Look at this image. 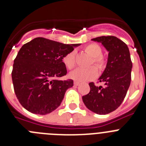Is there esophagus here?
<instances>
[{
	"mask_svg": "<svg viewBox=\"0 0 146 146\" xmlns=\"http://www.w3.org/2000/svg\"><path fill=\"white\" fill-rule=\"evenodd\" d=\"M74 86H80V83L79 82H77V81H74Z\"/></svg>",
	"mask_w": 146,
	"mask_h": 146,
	"instance_id": "34e87169",
	"label": "esophagus"
}]
</instances>
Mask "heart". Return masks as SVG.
I'll return each instance as SVG.
<instances>
[{
  "label": "heart",
  "instance_id": "1",
  "mask_svg": "<svg viewBox=\"0 0 146 146\" xmlns=\"http://www.w3.org/2000/svg\"><path fill=\"white\" fill-rule=\"evenodd\" d=\"M83 50L91 57V64H94L99 70H102L105 66V58L101 55L102 48L99 44L95 43H91L85 46ZM63 63L68 69H72L75 65V53L74 52H70L63 58ZM97 74V71L94 67H90L88 69L78 68L69 73L70 78L78 82L91 80L94 79Z\"/></svg>",
  "mask_w": 146,
  "mask_h": 146
}]
</instances>
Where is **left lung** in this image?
<instances>
[{"label": "left lung", "instance_id": "obj_1", "mask_svg": "<svg viewBox=\"0 0 146 146\" xmlns=\"http://www.w3.org/2000/svg\"><path fill=\"white\" fill-rule=\"evenodd\" d=\"M101 43L108 52L106 68L99 77L104 87L90 82L91 91L82 96L86 108L99 115L114 111L123 102L131 82L132 63L127 45L115 36H100L92 38Z\"/></svg>", "mask_w": 146, "mask_h": 146}]
</instances>
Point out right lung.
Here are the masks:
<instances>
[{"instance_id":"add662e5","label":"right lung","mask_w":146,"mask_h":146,"mask_svg":"<svg viewBox=\"0 0 146 146\" xmlns=\"http://www.w3.org/2000/svg\"><path fill=\"white\" fill-rule=\"evenodd\" d=\"M80 44H66L37 37L22 46L11 72L16 96L23 108L34 114L46 115L61 104L73 80H60L66 75L63 58Z\"/></svg>"}]
</instances>
